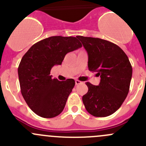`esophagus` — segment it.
<instances>
[{"label":"esophagus","mask_w":146,"mask_h":146,"mask_svg":"<svg viewBox=\"0 0 146 146\" xmlns=\"http://www.w3.org/2000/svg\"><path fill=\"white\" fill-rule=\"evenodd\" d=\"M75 82H76V85H79V84H80L82 82L81 81H80V80H76V81H75Z\"/></svg>","instance_id":"esophagus-1"}]
</instances>
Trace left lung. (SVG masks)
<instances>
[{
  "mask_svg": "<svg viewBox=\"0 0 146 146\" xmlns=\"http://www.w3.org/2000/svg\"><path fill=\"white\" fill-rule=\"evenodd\" d=\"M88 55V69L97 72L100 82H85L88 91L82 96L87 111L104 117L115 112L129 91L132 66L124 51L115 44L100 38L78 36Z\"/></svg>",
  "mask_w": 146,
  "mask_h": 146,
  "instance_id": "obj_1",
  "label": "left lung"
}]
</instances>
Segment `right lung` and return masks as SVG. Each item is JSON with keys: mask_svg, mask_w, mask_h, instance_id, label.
Returning a JSON list of instances; mask_svg holds the SVG:
<instances>
[{"mask_svg": "<svg viewBox=\"0 0 146 146\" xmlns=\"http://www.w3.org/2000/svg\"><path fill=\"white\" fill-rule=\"evenodd\" d=\"M82 47L73 36H50L36 42L23 56L18 77L23 98L29 108L44 118L61 114L75 85L73 79L52 78L54 66L61 65L66 54Z\"/></svg>", "mask_w": 146, "mask_h": 146, "instance_id": "right-lung-1", "label": "right lung"}]
</instances>
